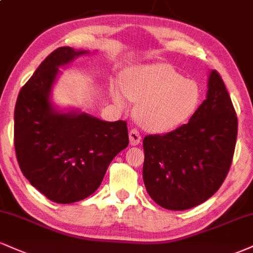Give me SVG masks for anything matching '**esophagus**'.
I'll use <instances>...</instances> for the list:
<instances>
[{"mask_svg": "<svg viewBox=\"0 0 253 253\" xmlns=\"http://www.w3.org/2000/svg\"><path fill=\"white\" fill-rule=\"evenodd\" d=\"M141 142V134L136 128H132L129 130V144L132 146H136Z\"/></svg>", "mask_w": 253, "mask_h": 253, "instance_id": "1", "label": "esophagus"}]
</instances>
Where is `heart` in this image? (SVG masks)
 <instances>
[{
	"instance_id": "heart-1",
	"label": "heart",
	"mask_w": 253,
	"mask_h": 253,
	"mask_svg": "<svg viewBox=\"0 0 253 253\" xmlns=\"http://www.w3.org/2000/svg\"><path fill=\"white\" fill-rule=\"evenodd\" d=\"M121 91L113 90L117 105H126V95L138 103L135 115L142 126L166 132L187 121L202 99L194 80L184 77L167 63H148L128 68L121 77Z\"/></svg>"
}]
</instances>
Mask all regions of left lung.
<instances>
[{
	"label": "left lung",
	"mask_w": 253,
	"mask_h": 253,
	"mask_svg": "<svg viewBox=\"0 0 253 253\" xmlns=\"http://www.w3.org/2000/svg\"><path fill=\"white\" fill-rule=\"evenodd\" d=\"M238 119L217 71L209 79L206 100L187 124L167 134L147 135L142 178L161 208L184 211L211 198L232 164Z\"/></svg>",
	"instance_id": "1"
}]
</instances>
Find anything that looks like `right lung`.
<instances>
[{
	"label": "right lung",
	"mask_w": 253,
	"mask_h": 253,
	"mask_svg": "<svg viewBox=\"0 0 253 253\" xmlns=\"http://www.w3.org/2000/svg\"><path fill=\"white\" fill-rule=\"evenodd\" d=\"M87 51L60 47L21 88L15 105L14 145L23 175L57 204L80 202L101 184L109 164L128 146L126 121L57 113L49 92L59 67Z\"/></svg>",
	"instance_id": "1"
}]
</instances>
